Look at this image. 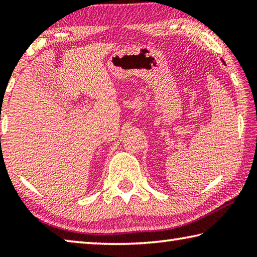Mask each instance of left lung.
<instances>
[{"mask_svg": "<svg viewBox=\"0 0 257 257\" xmlns=\"http://www.w3.org/2000/svg\"><path fill=\"white\" fill-rule=\"evenodd\" d=\"M222 61H223V60H222ZM223 63H224V62H223Z\"/></svg>", "mask_w": 257, "mask_h": 257, "instance_id": "obj_1", "label": "left lung"}]
</instances>
